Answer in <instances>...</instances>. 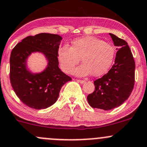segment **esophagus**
<instances>
[{"instance_id": "obj_1", "label": "esophagus", "mask_w": 147, "mask_h": 147, "mask_svg": "<svg viewBox=\"0 0 147 147\" xmlns=\"http://www.w3.org/2000/svg\"><path fill=\"white\" fill-rule=\"evenodd\" d=\"M77 82H80V84H84V83L86 81H84V80H77Z\"/></svg>"}]
</instances>
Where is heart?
Returning a JSON list of instances; mask_svg holds the SVG:
<instances>
[{
	"label": "heart",
	"instance_id": "1",
	"mask_svg": "<svg viewBox=\"0 0 147 147\" xmlns=\"http://www.w3.org/2000/svg\"><path fill=\"white\" fill-rule=\"evenodd\" d=\"M115 57L113 46L93 36L78 38L72 41L71 47L65 45L57 50L60 67L66 73H71L81 58L83 64L74 70L78 76L103 75L113 64Z\"/></svg>",
	"mask_w": 147,
	"mask_h": 147
}]
</instances>
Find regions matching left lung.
Returning <instances> with one entry per match:
<instances>
[{
    "mask_svg": "<svg viewBox=\"0 0 147 147\" xmlns=\"http://www.w3.org/2000/svg\"><path fill=\"white\" fill-rule=\"evenodd\" d=\"M117 50L115 64L109 72L94 82V91L87 96L93 108L110 110L122 105L131 94L134 85L135 62L128 44L109 33Z\"/></svg>",
    "mask_w": 147,
    "mask_h": 147,
    "instance_id": "obj_1",
    "label": "left lung"
}]
</instances>
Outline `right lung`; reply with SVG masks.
<instances>
[{
    "mask_svg": "<svg viewBox=\"0 0 147 147\" xmlns=\"http://www.w3.org/2000/svg\"><path fill=\"white\" fill-rule=\"evenodd\" d=\"M62 38L50 33L28 36L16 45L10 57V80L16 95L23 103L35 109H46L57 100L62 87L72 80L59 68L57 50ZM42 53L48 61L40 73L27 67L32 53Z\"/></svg>",
    "mask_w": 147,
    "mask_h": 147,
    "instance_id": "right-lung-1",
    "label": "right lung"
}]
</instances>
